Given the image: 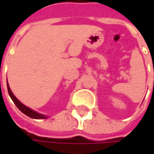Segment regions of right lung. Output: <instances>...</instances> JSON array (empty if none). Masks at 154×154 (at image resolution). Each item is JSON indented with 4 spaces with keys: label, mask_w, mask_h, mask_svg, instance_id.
<instances>
[{
    "label": "right lung",
    "mask_w": 154,
    "mask_h": 154,
    "mask_svg": "<svg viewBox=\"0 0 154 154\" xmlns=\"http://www.w3.org/2000/svg\"><path fill=\"white\" fill-rule=\"evenodd\" d=\"M7 84H8V83H7ZM8 91L9 96L11 97L12 100H13L14 103H15V105H16V106L18 107V109H20L21 112H23L25 115L28 116L29 117H32V118H35V119H45V118H47L45 116L42 115V114H39L38 112H36V111L31 109L30 108L26 107V106L24 105L23 103H21L16 98V97L14 95V93L12 92V91H11V89H10V87H9L8 86Z\"/></svg>",
    "instance_id": "1"
}]
</instances>
